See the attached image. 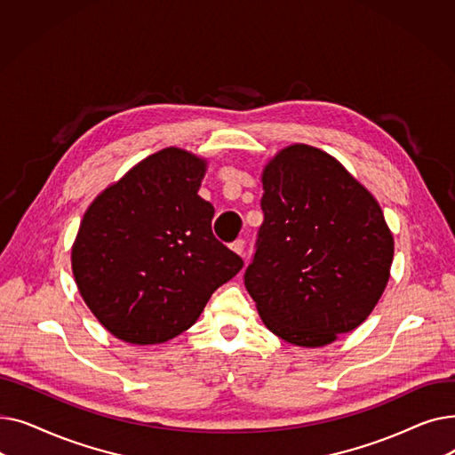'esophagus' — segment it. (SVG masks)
Segmentation results:
<instances>
[{
    "label": "esophagus",
    "mask_w": 455,
    "mask_h": 455,
    "mask_svg": "<svg viewBox=\"0 0 455 455\" xmlns=\"http://www.w3.org/2000/svg\"><path fill=\"white\" fill-rule=\"evenodd\" d=\"M230 249L235 252V254H243V251H245V242L243 240H235L232 245H230Z\"/></svg>",
    "instance_id": "obj_1"
}]
</instances>
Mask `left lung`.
Returning a JSON list of instances; mask_svg holds the SVG:
<instances>
[{
  "mask_svg": "<svg viewBox=\"0 0 455 455\" xmlns=\"http://www.w3.org/2000/svg\"><path fill=\"white\" fill-rule=\"evenodd\" d=\"M261 184L264 223L245 288L275 336L330 345L386 291L395 240L384 212L339 160L306 143L278 151Z\"/></svg>",
  "mask_w": 455,
  "mask_h": 455,
  "instance_id": "8db88e82",
  "label": "left lung"
}]
</instances>
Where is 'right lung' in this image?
<instances>
[{"instance_id":"1","label":"right lung","mask_w":455,"mask_h":455,"mask_svg":"<svg viewBox=\"0 0 455 455\" xmlns=\"http://www.w3.org/2000/svg\"><path fill=\"white\" fill-rule=\"evenodd\" d=\"M208 162L165 148L92 201L71 247L77 290L114 338L165 343L194 326L243 259L212 234Z\"/></svg>"}]
</instances>
